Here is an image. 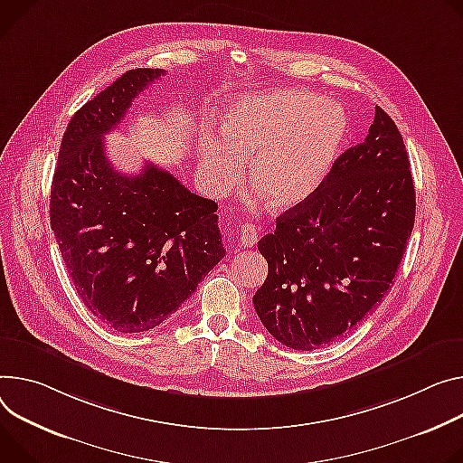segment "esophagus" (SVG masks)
<instances>
[{
  "mask_svg": "<svg viewBox=\"0 0 463 463\" xmlns=\"http://www.w3.org/2000/svg\"><path fill=\"white\" fill-rule=\"evenodd\" d=\"M259 240V227L253 223H243L238 232V241L241 247H253Z\"/></svg>",
  "mask_w": 463,
  "mask_h": 463,
  "instance_id": "34e87169",
  "label": "esophagus"
}]
</instances>
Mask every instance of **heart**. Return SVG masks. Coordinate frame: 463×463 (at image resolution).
Listing matches in <instances>:
<instances>
[{"label":"heart","mask_w":463,"mask_h":463,"mask_svg":"<svg viewBox=\"0 0 463 463\" xmlns=\"http://www.w3.org/2000/svg\"><path fill=\"white\" fill-rule=\"evenodd\" d=\"M222 138L204 133L199 144L201 177L222 195L241 177L275 210L305 203L338 158L345 137L344 109L310 90L247 96L222 114Z\"/></svg>","instance_id":"1"}]
</instances>
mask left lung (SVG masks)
<instances>
[{"instance_id":"obj_1","label":"left lung","mask_w":463,"mask_h":463,"mask_svg":"<svg viewBox=\"0 0 463 463\" xmlns=\"http://www.w3.org/2000/svg\"><path fill=\"white\" fill-rule=\"evenodd\" d=\"M413 220L415 190L402 137L374 107L365 140L335 158L319 188L260 238L268 279L253 303L262 325L296 351L342 338L393 284Z\"/></svg>"}]
</instances>
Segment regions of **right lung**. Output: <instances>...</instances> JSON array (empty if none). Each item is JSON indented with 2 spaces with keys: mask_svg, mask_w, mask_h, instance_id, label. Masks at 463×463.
Listing matches in <instances>:
<instances>
[{
  "mask_svg": "<svg viewBox=\"0 0 463 463\" xmlns=\"http://www.w3.org/2000/svg\"><path fill=\"white\" fill-rule=\"evenodd\" d=\"M164 70L125 71L82 105L62 137L50 216L85 307L107 326L144 332L172 317L223 257L218 204L146 162L119 174L105 153L133 99Z\"/></svg>",
  "mask_w": 463,
  "mask_h": 463,
  "instance_id": "right-lung-1",
  "label": "right lung"
}]
</instances>
